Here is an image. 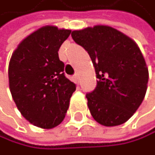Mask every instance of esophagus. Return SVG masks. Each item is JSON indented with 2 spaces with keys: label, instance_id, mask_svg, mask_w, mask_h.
I'll use <instances>...</instances> for the list:
<instances>
[{
  "label": "esophagus",
  "instance_id": "1",
  "mask_svg": "<svg viewBox=\"0 0 155 155\" xmlns=\"http://www.w3.org/2000/svg\"><path fill=\"white\" fill-rule=\"evenodd\" d=\"M73 79H74V81L76 82V83H78V82H79V80H80L79 74H78V73H77V74H75V75L73 76Z\"/></svg>",
  "mask_w": 155,
  "mask_h": 155
}]
</instances>
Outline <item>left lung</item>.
<instances>
[{
	"mask_svg": "<svg viewBox=\"0 0 155 155\" xmlns=\"http://www.w3.org/2000/svg\"><path fill=\"white\" fill-rule=\"evenodd\" d=\"M84 47L95 69L97 86L86 95L94 120L116 126L128 120L148 89L149 69L136 42L115 28L95 25L71 32Z\"/></svg>",
	"mask_w": 155,
	"mask_h": 155,
	"instance_id": "8db88e82",
	"label": "left lung"
}]
</instances>
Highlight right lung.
Returning a JSON list of instances; mask_svg holds the SVG:
<instances>
[{
	"label": "right lung",
	"mask_w": 155,
	"mask_h": 155,
	"mask_svg": "<svg viewBox=\"0 0 155 155\" xmlns=\"http://www.w3.org/2000/svg\"><path fill=\"white\" fill-rule=\"evenodd\" d=\"M71 30L43 26L22 40L8 64L9 90L24 118L51 129L64 120L75 84L64 74L58 51Z\"/></svg>",
	"instance_id": "right-lung-1"
}]
</instances>
